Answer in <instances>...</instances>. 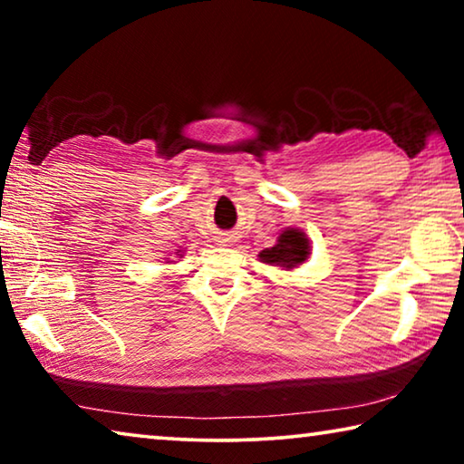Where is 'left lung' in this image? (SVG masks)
<instances>
[{"label": "left lung", "mask_w": 464, "mask_h": 464, "mask_svg": "<svg viewBox=\"0 0 464 464\" xmlns=\"http://www.w3.org/2000/svg\"><path fill=\"white\" fill-rule=\"evenodd\" d=\"M309 254L311 241L307 237V233L296 229V227H286V229L278 235L276 246L262 249L257 257H260V262L268 266H276V268L282 270H295L309 260Z\"/></svg>", "instance_id": "left-lung-1"}]
</instances>
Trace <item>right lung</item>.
<instances>
[{
    "label": "right lung",
    "instance_id": "right-lung-1",
    "mask_svg": "<svg viewBox=\"0 0 464 464\" xmlns=\"http://www.w3.org/2000/svg\"><path fill=\"white\" fill-rule=\"evenodd\" d=\"M176 256H178V257H182L184 254H182V251H179V249H176Z\"/></svg>",
    "mask_w": 464,
    "mask_h": 464
}]
</instances>
